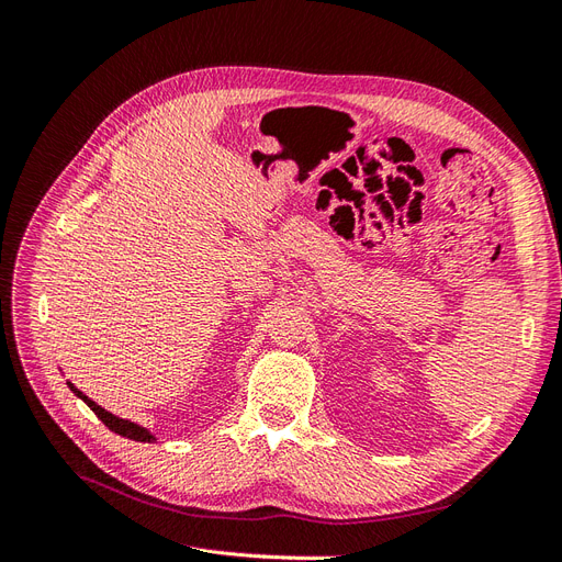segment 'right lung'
<instances>
[{"label":"right lung","mask_w":562,"mask_h":562,"mask_svg":"<svg viewBox=\"0 0 562 562\" xmlns=\"http://www.w3.org/2000/svg\"><path fill=\"white\" fill-rule=\"evenodd\" d=\"M67 386L72 389V394L77 396V398H81L83 403H87L91 411L98 415V419L105 424L108 429H112L114 434H119V436H124V438H131V440H140V443H155L157 440V436L151 434L149 429H145V427H140V424H135V422H131V419H122V417H116V415H112V413H108L105 407H100L95 401H91L87 394H83V391H79L72 382H67Z\"/></svg>","instance_id":"right-lung-1"}]
</instances>
